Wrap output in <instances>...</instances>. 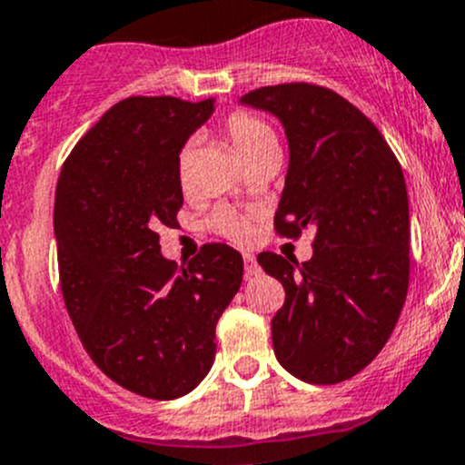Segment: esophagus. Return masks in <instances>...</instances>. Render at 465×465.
Segmentation results:
<instances>
[{
    "label": "esophagus",
    "mask_w": 465,
    "mask_h": 465,
    "mask_svg": "<svg viewBox=\"0 0 465 465\" xmlns=\"http://www.w3.org/2000/svg\"><path fill=\"white\" fill-rule=\"evenodd\" d=\"M244 272H246V278H253L260 273L258 262H255V258L251 253H244Z\"/></svg>",
    "instance_id": "esophagus-1"
}]
</instances>
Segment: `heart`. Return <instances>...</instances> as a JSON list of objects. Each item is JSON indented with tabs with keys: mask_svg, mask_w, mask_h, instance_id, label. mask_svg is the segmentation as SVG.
Here are the masks:
<instances>
[{
	"mask_svg": "<svg viewBox=\"0 0 465 465\" xmlns=\"http://www.w3.org/2000/svg\"><path fill=\"white\" fill-rule=\"evenodd\" d=\"M225 134H228L232 148L246 162L262 153V150L276 145V134H273L272 125L264 123L262 118L251 116V114H232L225 121ZM178 183L184 192L192 187V150L189 148H183L178 154ZM212 225H214L216 232H221V235L232 242H246L251 237V219L242 212H216Z\"/></svg>",
	"mask_w": 465,
	"mask_h": 465,
	"instance_id": "heart-1",
	"label": "heart"
}]
</instances>
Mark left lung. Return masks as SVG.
<instances>
[{
	"instance_id": "left-lung-1",
	"label": "left lung",
	"mask_w": 465,
	"mask_h": 465,
	"mask_svg": "<svg viewBox=\"0 0 465 465\" xmlns=\"http://www.w3.org/2000/svg\"><path fill=\"white\" fill-rule=\"evenodd\" d=\"M282 123L290 143L276 232H312L308 262L264 251L285 287L272 320L273 353L296 379H351L391 338L409 292V196L401 166L361 109L317 84L262 86L240 100Z\"/></svg>"
}]
</instances>
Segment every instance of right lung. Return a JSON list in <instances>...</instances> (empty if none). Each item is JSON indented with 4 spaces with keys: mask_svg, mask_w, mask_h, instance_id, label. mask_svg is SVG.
<instances>
[{
    "mask_svg": "<svg viewBox=\"0 0 465 465\" xmlns=\"http://www.w3.org/2000/svg\"><path fill=\"white\" fill-rule=\"evenodd\" d=\"M214 100L125 97L65 159L54 235L68 315L97 368L150 400L192 392L210 372L216 322L237 294L244 260L205 244L180 267L159 251L178 225V154Z\"/></svg>",
    "mask_w": 465,
    "mask_h": 465,
    "instance_id": "obj_1",
    "label": "right lung"
}]
</instances>
